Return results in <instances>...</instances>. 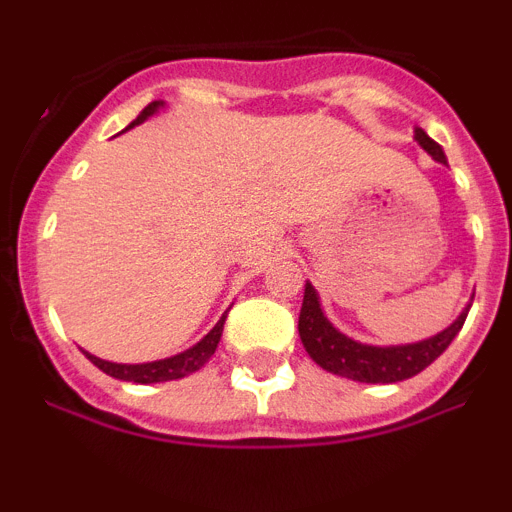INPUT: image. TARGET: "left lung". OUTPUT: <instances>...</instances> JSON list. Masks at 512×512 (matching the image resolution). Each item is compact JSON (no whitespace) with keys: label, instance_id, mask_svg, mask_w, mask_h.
<instances>
[{"label":"left lung","instance_id":"1","mask_svg":"<svg viewBox=\"0 0 512 512\" xmlns=\"http://www.w3.org/2000/svg\"><path fill=\"white\" fill-rule=\"evenodd\" d=\"M415 140L436 161L446 164L443 148L438 146L436 140L428 138L425 130L415 128ZM469 307L472 305L461 310V315L449 328H443L441 333L425 338V341L405 343V346H366V343L343 336L341 330L330 325L325 312L320 310L318 292L307 282L305 300H302L300 310V325L297 328H300L302 346L310 354V359L318 366H323L325 372L366 384H392L415 377V374L423 372L425 366H431L456 338V333H459L464 320H467Z\"/></svg>","mask_w":512,"mask_h":512}]
</instances>
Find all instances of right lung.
I'll use <instances>...</instances> for the list:
<instances>
[{"label": "right lung", "mask_w": 512, "mask_h": 512, "mask_svg": "<svg viewBox=\"0 0 512 512\" xmlns=\"http://www.w3.org/2000/svg\"><path fill=\"white\" fill-rule=\"evenodd\" d=\"M158 107H164V102H151L146 107V110L140 112L138 117H135L133 122H130L128 128H135V125H140L143 120H148V117L153 115V112L158 110ZM225 318H228V310H225V315L220 320H217L215 328L207 333L205 338H202L200 343H194L192 348H187L184 354H176V356H169V359H158V361H148V364H115V361H104L99 359V356H92L87 354V359L92 361L97 369H102L104 374H110V377L115 379H122V382H138V384H153V382H169V379H182L187 377V374L197 372V369H202V366L210 361V356L215 354L217 343H220V336H223V325H225Z\"/></svg>", "instance_id": "1"}]
</instances>
